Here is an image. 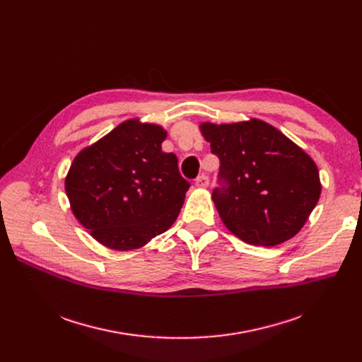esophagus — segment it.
Here are the masks:
<instances>
[{
  "mask_svg": "<svg viewBox=\"0 0 362 362\" xmlns=\"http://www.w3.org/2000/svg\"><path fill=\"white\" fill-rule=\"evenodd\" d=\"M208 185H210V179H208L205 175L199 176V177L195 180V186L199 187V189H205V187H208Z\"/></svg>",
  "mask_w": 362,
  "mask_h": 362,
  "instance_id": "34e87169",
  "label": "esophagus"
}]
</instances>
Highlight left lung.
Wrapping results in <instances>:
<instances>
[{
    "instance_id": "left-lung-1",
    "label": "left lung",
    "mask_w": 362,
    "mask_h": 362,
    "mask_svg": "<svg viewBox=\"0 0 362 362\" xmlns=\"http://www.w3.org/2000/svg\"><path fill=\"white\" fill-rule=\"evenodd\" d=\"M199 130L220 160L213 201L221 221L240 240L276 246L307 223L321 194L314 160L274 126L259 119Z\"/></svg>"
}]
</instances>
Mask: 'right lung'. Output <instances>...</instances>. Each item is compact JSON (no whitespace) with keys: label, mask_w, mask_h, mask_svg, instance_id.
<instances>
[{"label":"right lung","mask_w":362,"mask_h":362,"mask_svg":"<svg viewBox=\"0 0 362 362\" xmlns=\"http://www.w3.org/2000/svg\"><path fill=\"white\" fill-rule=\"evenodd\" d=\"M165 138L161 126L130 119L74 157L64 182L70 208L107 248H142L176 221L191 185L161 149Z\"/></svg>","instance_id":"1"}]
</instances>
